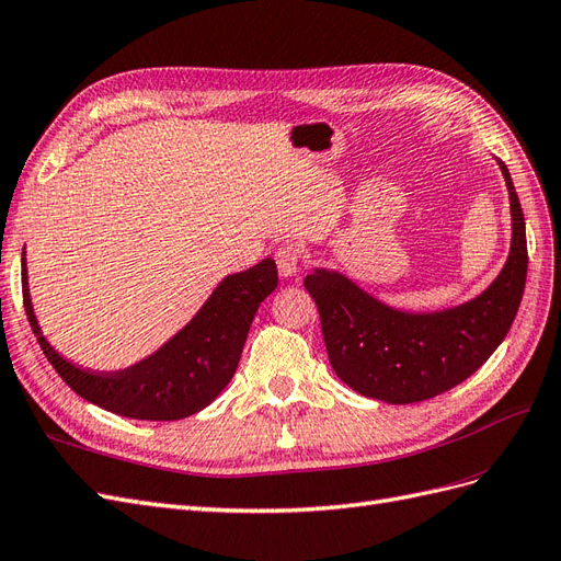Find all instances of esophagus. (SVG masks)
Returning a JSON list of instances; mask_svg holds the SVG:
<instances>
[{"label":"esophagus","instance_id":"obj_1","mask_svg":"<svg viewBox=\"0 0 561 561\" xmlns=\"http://www.w3.org/2000/svg\"><path fill=\"white\" fill-rule=\"evenodd\" d=\"M276 266H278V274L283 278H293L297 276V271L301 266V252L297 245L293 243H285L276 250Z\"/></svg>","mask_w":561,"mask_h":561}]
</instances>
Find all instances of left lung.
<instances>
[{"mask_svg":"<svg viewBox=\"0 0 561 561\" xmlns=\"http://www.w3.org/2000/svg\"><path fill=\"white\" fill-rule=\"evenodd\" d=\"M511 198V252L484 293L458 307L412 313L388 307L334 268L304 278L325 336L330 365L355 393L388 404L435 398L466 381L494 353L517 316L526 283V227L511 173L496 159Z\"/></svg>","mask_w":561,"mask_h":561,"instance_id":"1","label":"left lung"}]
</instances>
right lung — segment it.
I'll return each mask as SVG.
<instances>
[{"label":"right lung","mask_w":561,"mask_h":561,"mask_svg":"<svg viewBox=\"0 0 561 561\" xmlns=\"http://www.w3.org/2000/svg\"><path fill=\"white\" fill-rule=\"evenodd\" d=\"M276 262L266 257L219 280L186 325L140 363L114 371L77 367L48 344L32 309L23 250V304L37 342L77 396L140 421H178L208 407L231 381L260 304L276 290Z\"/></svg>","instance_id":"add662e5"}]
</instances>
